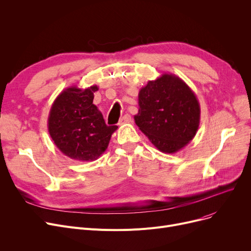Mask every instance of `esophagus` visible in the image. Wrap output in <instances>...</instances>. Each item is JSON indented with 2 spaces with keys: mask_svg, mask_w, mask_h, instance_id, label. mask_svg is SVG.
<instances>
[{
  "mask_svg": "<svg viewBox=\"0 0 251 251\" xmlns=\"http://www.w3.org/2000/svg\"><path fill=\"white\" fill-rule=\"evenodd\" d=\"M129 122H131V116L126 114L120 119V121H119V125H123V124H126Z\"/></svg>",
  "mask_w": 251,
  "mask_h": 251,
  "instance_id": "obj_1",
  "label": "esophagus"
}]
</instances>
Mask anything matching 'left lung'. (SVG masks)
Returning <instances> with one entry per match:
<instances>
[{
	"label": "left lung",
	"mask_w": 251,
	"mask_h": 251,
	"mask_svg": "<svg viewBox=\"0 0 251 251\" xmlns=\"http://www.w3.org/2000/svg\"><path fill=\"white\" fill-rule=\"evenodd\" d=\"M135 124L162 152L175 153L193 139L201 122V105L192 89L174 74L150 80L138 94Z\"/></svg>",
	"instance_id": "1"
}]
</instances>
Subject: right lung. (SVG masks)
I'll use <instances>...</instances> for the list:
<instances>
[{
    "label": "right lung",
    "instance_id": "add662e5",
    "mask_svg": "<svg viewBox=\"0 0 251 251\" xmlns=\"http://www.w3.org/2000/svg\"><path fill=\"white\" fill-rule=\"evenodd\" d=\"M98 85L65 88L51 104L49 133L56 147L72 160L96 161L108 149L118 126H108L94 101Z\"/></svg>",
    "mask_w": 251,
    "mask_h": 251
}]
</instances>
